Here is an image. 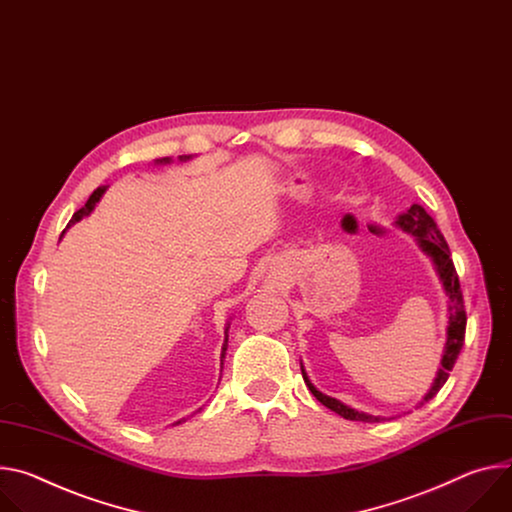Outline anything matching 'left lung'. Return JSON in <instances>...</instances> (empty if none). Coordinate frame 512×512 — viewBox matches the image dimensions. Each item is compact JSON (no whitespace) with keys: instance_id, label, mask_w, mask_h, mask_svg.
Segmentation results:
<instances>
[{"instance_id":"obj_1","label":"left lung","mask_w":512,"mask_h":512,"mask_svg":"<svg viewBox=\"0 0 512 512\" xmlns=\"http://www.w3.org/2000/svg\"><path fill=\"white\" fill-rule=\"evenodd\" d=\"M396 226H400L404 232H408V235H414L416 241H418V247H421L435 263L437 267V273L441 277L443 282V288L449 296V324H447V343H445V351H443V359H441V367L437 371V378L433 382V388L429 390V394L425 396V400L421 402V406L425 402H429L441 388L443 384L447 382L449 378V371L453 369L455 361H457V355L463 347V339H466V322H468V316H466V306H463V294H461V288H459V277H457V271H455V265H453V259L449 257L451 251H449V245L447 241L443 239L441 230L437 228V222L427 214V210L423 206L418 204H412L404 214L398 216L396 220ZM302 378L308 386V390L314 394V398L324 404L327 408H331L333 412L341 414L343 418H347V421H361V423H378V421H384L382 416H371V414H365V412H359L343 402H339L337 398H331L327 394L318 392L308 376L306 371L302 367Z\"/></svg>"}]
</instances>
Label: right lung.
<instances>
[{
	"instance_id": "add662e5",
	"label": "right lung",
	"mask_w": 512,
	"mask_h": 512,
	"mask_svg": "<svg viewBox=\"0 0 512 512\" xmlns=\"http://www.w3.org/2000/svg\"><path fill=\"white\" fill-rule=\"evenodd\" d=\"M183 159H190V157H183ZM159 161H161V163H169V159H167V157H165V159H159ZM104 192H106V188H98L94 194H91V196H89V200H87V204H85L81 210H77V212L73 214V220H71V222L81 220L83 216H87L91 210H94V208H96V204L100 202V198H102V194H104ZM224 351H226V345L222 347V357H224Z\"/></svg>"
}]
</instances>
